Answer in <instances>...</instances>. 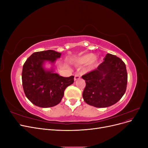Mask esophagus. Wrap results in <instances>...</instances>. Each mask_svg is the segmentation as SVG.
Here are the masks:
<instances>
[{
  "label": "esophagus",
  "instance_id": "esophagus-1",
  "mask_svg": "<svg viewBox=\"0 0 148 148\" xmlns=\"http://www.w3.org/2000/svg\"><path fill=\"white\" fill-rule=\"evenodd\" d=\"M79 78H80V75L78 73H76L75 75V78H74L75 81H77V80L79 79Z\"/></svg>",
  "mask_w": 148,
  "mask_h": 148
}]
</instances>
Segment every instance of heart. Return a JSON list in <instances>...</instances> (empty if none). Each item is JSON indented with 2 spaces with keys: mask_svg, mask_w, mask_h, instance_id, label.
<instances>
[{
  "mask_svg": "<svg viewBox=\"0 0 148 148\" xmlns=\"http://www.w3.org/2000/svg\"><path fill=\"white\" fill-rule=\"evenodd\" d=\"M76 63L78 65H86L89 64V66L90 69H95L98 65V59L95 57L92 53H88L81 57H78L76 60Z\"/></svg>",
  "mask_w": 148,
  "mask_h": 148,
  "instance_id": "1",
  "label": "heart"
}]
</instances>
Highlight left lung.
<instances>
[{
    "mask_svg": "<svg viewBox=\"0 0 148 148\" xmlns=\"http://www.w3.org/2000/svg\"><path fill=\"white\" fill-rule=\"evenodd\" d=\"M97 68L82 76L86 87L83 98L88 104L104 108L115 104L127 89L126 66L120 58L107 53Z\"/></svg>",
    "mask_w": 148,
    "mask_h": 148,
    "instance_id": "8db88e82",
    "label": "left lung"
}]
</instances>
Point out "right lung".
I'll list each match as a JSON object with an SVG mask.
<instances>
[{
  "label": "right lung",
  "instance_id": "obj_1",
  "mask_svg": "<svg viewBox=\"0 0 148 148\" xmlns=\"http://www.w3.org/2000/svg\"><path fill=\"white\" fill-rule=\"evenodd\" d=\"M61 53L53 50L33 53L26 60L22 70V84L26 97L33 104L42 108L57 105L64 91L74 82V77H64L55 72L53 66ZM48 63L51 66L45 67Z\"/></svg>",
  "mask_w": 148,
  "mask_h": 148
}]
</instances>
